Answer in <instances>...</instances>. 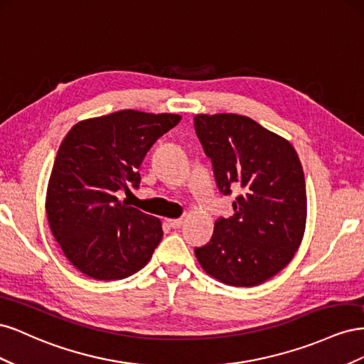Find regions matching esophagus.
Returning <instances> with one entry per match:
<instances>
[{
	"label": "esophagus",
	"instance_id": "obj_1",
	"mask_svg": "<svg viewBox=\"0 0 364 364\" xmlns=\"http://www.w3.org/2000/svg\"><path fill=\"white\" fill-rule=\"evenodd\" d=\"M168 223H170V226L173 229H179L182 226V223H183V220L182 218H171V220H168Z\"/></svg>",
	"mask_w": 364,
	"mask_h": 364
}]
</instances>
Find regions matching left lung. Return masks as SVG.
I'll return each mask as SVG.
<instances>
[{
    "label": "left lung",
    "mask_w": 364,
    "mask_h": 364,
    "mask_svg": "<svg viewBox=\"0 0 364 364\" xmlns=\"http://www.w3.org/2000/svg\"><path fill=\"white\" fill-rule=\"evenodd\" d=\"M222 194L240 191L234 215L218 217L196 247L203 270L234 287H255L281 272L299 247L306 220L304 170L287 139L237 114L196 115Z\"/></svg>",
    "instance_id": "obj_1"
}]
</instances>
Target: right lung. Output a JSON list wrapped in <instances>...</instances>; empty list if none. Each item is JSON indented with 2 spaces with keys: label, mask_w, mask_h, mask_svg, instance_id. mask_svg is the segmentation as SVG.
<instances>
[{
  "label": "right lung",
  "mask_w": 364,
  "mask_h": 364,
  "mask_svg": "<svg viewBox=\"0 0 364 364\" xmlns=\"http://www.w3.org/2000/svg\"><path fill=\"white\" fill-rule=\"evenodd\" d=\"M174 114L118 111L77 123L54 161L47 217L65 257L86 277L124 279L146 266L162 238L161 222L118 200L141 182L139 167Z\"/></svg>",
  "instance_id": "right-lung-1"
}]
</instances>
